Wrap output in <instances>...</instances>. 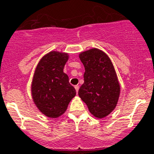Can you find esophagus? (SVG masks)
<instances>
[{
	"label": "esophagus",
	"instance_id": "esophagus-1",
	"mask_svg": "<svg viewBox=\"0 0 154 154\" xmlns=\"http://www.w3.org/2000/svg\"><path fill=\"white\" fill-rule=\"evenodd\" d=\"M74 88H75L76 92H77V93H78V91H79V86H78V85L74 86Z\"/></svg>",
	"mask_w": 154,
	"mask_h": 154
}]
</instances>
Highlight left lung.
I'll use <instances>...</instances> for the list:
<instances>
[{
  "label": "left lung",
  "mask_w": 154,
  "mask_h": 154,
  "mask_svg": "<svg viewBox=\"0 0 154 154\" xmlns=\"http://www.w3.org/2000/svg\"><path fill=\"white\" fill-rule=\"evenodd\" d=\"M85 68L84 82L78 95L87 104L91 114L103 118L115 109L120 94L117 73L110 58L98 48L79 54Z\"/></svg>",
  "instance_id": "1"
}]
</instances>
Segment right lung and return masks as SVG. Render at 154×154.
Listing matches in <instances>:
<instances>
[{
    "label": "right lung",
    "instance_id": "obj_1",
    "mask_svg": "<svg viewBox=\"0 0 154 154\" xmlns=\"http://www.w3.org/2000/svg\"><path fill=\"white\" fill-rule=\"evenodd\" d=\"M69 54L52 51L41 57L37 64L32 82L31 96L38 110L46 117L57 118L67 110L76 95L63 67Z\"/></svg>",
    "mask_w": 154,
    "mask_h": 154
}]
</instances>
